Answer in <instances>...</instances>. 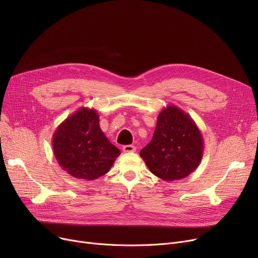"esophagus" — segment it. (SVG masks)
<instances>
[{
  "instance_id": "esophagus-1",
  "label": "esophagus",
  "mask_w": 258,
  "mask_h": 258,
  "mask_svg": "<svg viewBox=\"0 0 258 258\" xmlns=\"http://www.w3.org/2000/svg\"><path fill=\"white\" fill-rule=\"evenodd\" d=\"M122 151H123L124 153H135L136 152V147H135L134 145H124L123 147H122Z\"/></svg>"
}]
</instances>
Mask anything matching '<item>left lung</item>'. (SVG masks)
I'll return each instance as SVG.
<instances>
[{
	"mask_svg": "<svg viewBox=\"0 0 258 258\" xmlns=\"http://www.w3.org/2000/svg\"><path fill=\"white\" fill-rule=\"evenodd\" d=\"M204 154V141L194 119L168 104L158 115L152 141L140 152L156 177L164 181L185 179L195 171Z\"/></svg>",
	"mask_w": 258,
	"mask_h": 258,
	"instance_id": "obj_1",
	"label": "left lung"
}]
</instances>
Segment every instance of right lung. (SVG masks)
<instances>
[{
    "label": "right lung",
    "instance_id": "add662e5",
    "mask_svg": "<svg viewBox=\"0 0 258 258\" xmlns=\"http://www.w3.org/2000/svg\"><path fill=\"white\" fill-rule=\"evenodd\" d=\"M52 147L64 171L87 181L105 174L120 155L101 131L97 111L85 106L57 126L52 137Z\"/></svg>",
    "mask_w": 258,
    "mask_h": 258
}]
</instances>
